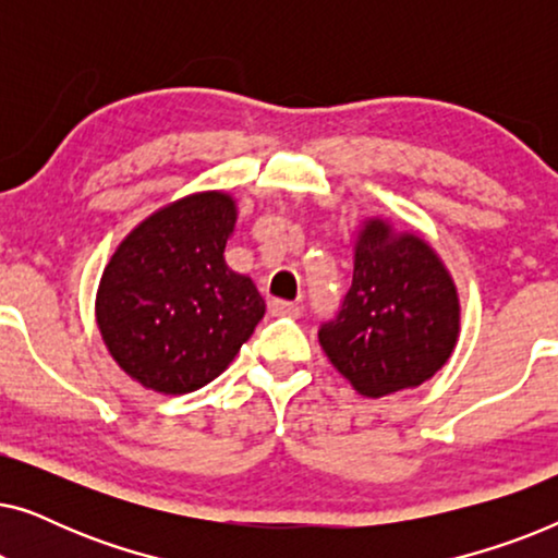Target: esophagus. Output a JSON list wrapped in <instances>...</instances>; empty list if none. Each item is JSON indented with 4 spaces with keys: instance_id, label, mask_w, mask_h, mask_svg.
<instances>
[{
    "instance_id": "obj_1",
    "label": "esophagus",
    "mask_w": 558,
    "mask_h": 558,
    "mask_svg": "<svg viewBox=\"0 0 558 558\" xmlns=\"http://www.w3.org/2000/svg\"><path fill=\"white\" fill-rule=\"evenodd\" d=\"M269 312L281 317H300V304L287 300H269Z\"/></svg>"
}]
</instances>
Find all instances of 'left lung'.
Segmentation results:
<instances>
[{
	"instance_id": "8db88e82",
	"label": "left lung",
	"mask_w": 558,
	"mask_h": 558,
	"mask_svg": "<svg viewBox=\"0 0 558 558\" xmlns=\"http://www.w3.org/2000/svg\"><path fill=\"white\" fill-rule=\"evenodd\" d=\"M460 332L454 281L418 235L368 220L355 241L353 284L319 345L357 393L422 386L452 355Z\"/></svg>"
}]
</instances>
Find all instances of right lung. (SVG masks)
Returning <instances> with one entry per match:
<instances>
[{
	"label": "right lung",
	"mask_w": 558,
	"mask_h": 558,
	"mask_svg": "<svg viewBox=\"0 0 558 558\" xmlns=\"http://www.w3.org/2000/svg\"><path fill=\"white\" fill-rule=\"evenodd\" d=\"M233 226L231 195H187L142 220L106 264L98 330L144 388L180 396L210 384L264 317L254 281L226 266Z\"/></svg>",
	"instance_id": "add662e5"
}]
</instances>
